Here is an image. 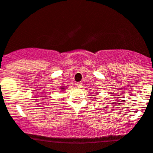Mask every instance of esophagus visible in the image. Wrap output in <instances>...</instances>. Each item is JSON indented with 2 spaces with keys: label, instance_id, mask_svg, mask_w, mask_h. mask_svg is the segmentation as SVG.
<instances>
[{
  "label": "esophagus",
  "instance_id": "1",
  "mask_svg": "<svg viewBox=\"0 0 153 153\" xmlns=\"http://www.w3.org/2000/svg\"><path fill=\"white\" fill-rule=\"evenodd\" d=\"M82 82H78V83H77V84H76L77 87H79V88H81V87H82Z\"/></svg>",
  "mask_w": 153,
  "mask_h": 153
}]
</instances>
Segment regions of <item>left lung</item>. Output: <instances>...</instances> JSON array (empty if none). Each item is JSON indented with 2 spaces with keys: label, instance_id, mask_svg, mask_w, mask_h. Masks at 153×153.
Wrapping results in <instances>:
<instances>
[{
  "label": "left lung",
  "instance_id": "obj_1",
  "mask_svg": "<svg viewBox=\"0 0 153 153\" xmlns=\"http://www.w3.org/2000/svg\"><path fill=\"white\" fill-rule=\"evenodd\" d=\"M95 94H98V93H95Z\"/></svg>",
  "mask_w": 153,
  "mask_h": 153
}]
</instances>
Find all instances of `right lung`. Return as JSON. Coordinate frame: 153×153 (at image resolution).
<instances>
[{
  "label": "right lung",
  "mask_w": 153,
  "mask_h": 153,
  "mask_svg": "<svg viewBox=\"0 0 153 153\" xmlns=\"http://www.w3.org/2000/svg\"><path fill=\"white\" fill-rule=\"evenodd\" d=\"M66 87H61V90L62 91H64V90H66Z\"/></svg>",
  "instance_id": "right-lung-1"
}]
</instances>
